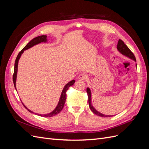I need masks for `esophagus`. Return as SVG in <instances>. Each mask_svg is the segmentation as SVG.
<instances>
[{
	"instance_id": "obj_1",
	"label": "esophagus",
	"mask_w": 149,
	"mask_h": 149,
	"mask_svg": "<svg viewBox=\"0 0 149 149\" xmlns=\"http://www.w3.org/2000/svg\"><path fill=\"white\" fill-rule=\"evenodd\" d=\"M78 79L80 80H86L87 79V76H86L84 74H81L78 76Z\"/></svg>"
}]
</instances>
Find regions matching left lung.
I'll use <instances>...</instances> for the list:
<instances>
[{"mask_svg": "<svg viewBox=\"0 0 149 149\" xmlns=\"http://www.w3.org/2000/svg\"><path fill=\"white\" fill-rule=\"evenodd\" d=\"M117 48H118V50L122 53L124 55H125L126 56L129 57V58H131V59L134 60L135 61H136V57H135L134 53L130 51V49L127 47V46L124 43V42L123 40L119 39V41H118V46H117ZM86 92L88 94V102H89V108L93 112H94V114L99 116H101V117H104V118H105V117H111L112 116H107V115H104V114H101V112L97 111L95 109H94V107L92 106V104H91V90L89 89V88H87L86 89Z\"/></svg>", "mask_w": 149, "mask_h": 149, "instance_id": "1", "label": "left lung"}]
</instances>
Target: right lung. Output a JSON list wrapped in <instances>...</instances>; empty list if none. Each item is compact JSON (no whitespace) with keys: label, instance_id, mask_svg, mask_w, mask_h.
I'll list each match as a JSON object with an SVG mask.
<instances>
[{"label":"right lung","instance_id":"right-lung-1","mask_svg":"<svg viewBox=\"0 0 149 149\" xmlns=\"http://www.w3.org/2000/svg\"><path fill=\"white\" fill-rule=\"evenodd\" d=\"M47 40V36H46V35H41V36H38V37H35L33 39L31 40L30 42H29L27 43V45H26L19 52V53L18 54V55L16 58L15 62L14 71H13V84H14V87L15 89H16L15 83H16V78H17V68H18V63H19V60L22 55V54L23 53L24 51L25 50V49H27L30 48V47L34 46L35 45H37V44L40 43L41 42H46ZM74 82H75L74 80H72L70 82H69L68 83L65 85V86L64 87L63 89V91H62L59 102H58V105L55 109H54V111H53L52 112H50V113L47 114H37V113H34L33 112L29 110L28 108L23 103L22 104H23L24 106L25 107V109H27L30 112H31V113H34L38 116L45 117V118H46V117H47V118H49V117L56 116L58 114H59L61 112V111L63 109V108L65 101H66V91H68V88L70 86H73L74 84Z\"/></svg>","mask_w":149,"mask_h":149}]
</instances>
